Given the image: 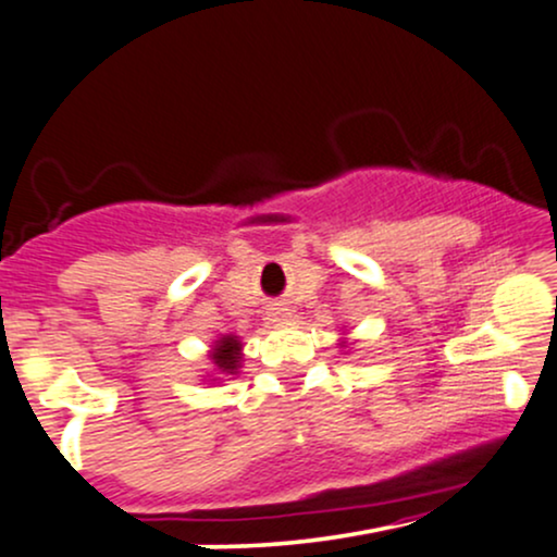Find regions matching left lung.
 I'll return each instance as SVG.
<instances>
[{
    "mask_svg": "<svg viewBox=\"0 0 557 557\" xmlns=\"http://www.w3.org/2000/svg\"><path fill=\"white\" fill-rule=\"evenodd\" d=\"M339 347H345V339H343V343H339Z\"/></svg>",
    "mask_w": 557,
    "mask_h": 557,
    "instance_id": "1",
    "label": "left lung"
}]
</instances>
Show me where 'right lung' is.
<instances>
[{"instance_id":"1","label":"right lung","mask_w":557,"mask_h":557,"mask_svg":"<svg viewBox=\"0 0 557 557\" xmlns=\"http://www.w3.org/2000/svg\"><path fill=\"white\" fill-rule=\"evenodd\" d=\"M240 358H244V343L236 334H223L210 347L212 373H207V381H223L225 376H238Z\"/></svg>"}]
</instances>
